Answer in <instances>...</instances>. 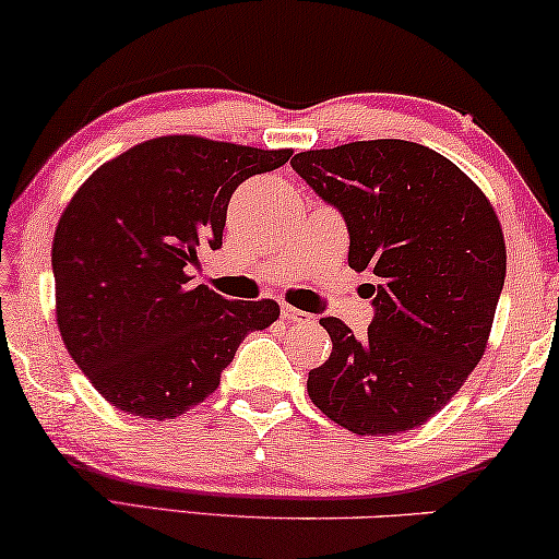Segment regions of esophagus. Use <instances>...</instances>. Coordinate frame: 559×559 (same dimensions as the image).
Segmentation results:
<instances>
[{"label":"esophagus","instance_id":"34e87169","mask_svg":"<svg viewBox=\"0 0 559 559\" xmlns=\"http://www.w3.org/2000/svg\"><path fill=\"white\" fill-rule=\"evenodd\" d=\"M282 318L289 320V323H308V320H312V316H308V312L297 310V308H289V305H285L282 308Z\"/></svg>","mask_w":559,"mask_h":559}]
</instances>
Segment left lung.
Listing matches in <instances>:
<instances>
[{
    "label": "left lung",
    "instance_id": "obj_1",
    "mask_svg": "<svg viewBox=\"0 0 559 559\" xmlns=\"http://www.w3.org/2000/svg\"><path fill=\"white\" fill-rule=\"evenodd\" d=\"M293 170L346 221L348 266L371 277L366 338L323 318L333 341L310 371L316 407L356 435H396L453 400L484 356L507 277L493 205L461 167L404 140L293 157Z\"/></svg>",
    "mask_w": 559,
    "mask_h": 559
}]
</instances>
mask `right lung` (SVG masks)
I'll list each match as a JSON object with an SVG mask.
<instances>
[{
	"label": "right lung",
	"instance_id": "right-lung-1",
	"mask_svg": "<svg viewBox=\"0 0 559 559\" xmlns=\"http://www.w3.org/2000/svg\"><path fill=\"white\" fill-rule=\"evenodd\" d=\"M289 155L157 136L75 190L52 236L56 316L68 354L106 402L178 417L216 392L243 335L280 318L274 300H226L190 272L203 251L221 249L234 190Z\"/></svg>",
	"mask_w": 559,
	"mask_h": 559
}]
</instances>
